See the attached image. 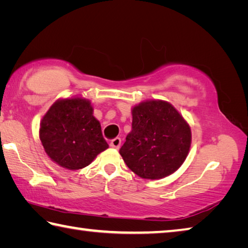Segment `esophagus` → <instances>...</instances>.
Masks as SVG:
<instances>
[{
    "mask_svg": "<svg viewBox=\"0 0 248 248\" xmlns=\"http://www.w3.org/2000/svg\"><path fill=\"white\" fill-rule=\"evenodd\" d=\"M120 144H121V139H120V138H115V139H112L110 141V146H111V148L119 149L120 148Z\"/></svg>",
    "mask_w": 248,
    "mask_h": 248,
    "instance_id": "esophagus-1",
    "label": "esophagus"
}]
</instances>
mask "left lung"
<instances>
[{
    "label": "left lung",
    "mask_w": 248,
    "mask_h": 248,
    "mask_svg": "<svg viewBox=\"0 0 248 248\" xmlns=\"http://www.w3.org/2000/svg\"><path fill=\"white\" fill-rule=\"evenodd\" d=\"M191 142L190 127L164 100L133 107L132 129L119 150L127 166L146 179H159L177 170Z\"/></svg>",
    "instance_id": "left-lung-1"
}]
</instances>
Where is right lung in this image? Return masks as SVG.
I'll return each instance as SVG.
<instances>
[{
	"label": "right lung",
	"instance_id": "1",
	"mask_svg": "<svg viewBox=\"0 0 248 248\" xmlns=\"http://www.w3.org/2000/svg\"><path fill=\"white\" fill-rule=\"evenodd\" d=\"M39 134L49 157L72 170L91 164L108 148L91 103L79 97L54 103L41 120Z\"/></svg>",
	"mask_w": 248,
	"mask_h": 248
}]
</instances>
